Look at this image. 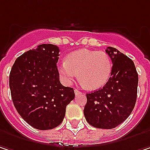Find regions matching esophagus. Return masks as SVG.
<instances>
[{
  "label": "esophagus",
  "instance_id": "obj_1",
  "mask_svg": "<svg viewBox=\"0 0 150 150\" xmlns=\"http://www.w3.org/2000/svg\"><path fill=\"white\" fill-rule=\"evenodd\" d=\"M75 95H79V94H81V93H82L81 91H79V90H77V89H75Z\"/></svg>",
  "mask_w": 150,
  "mask_h": 150
}]
</instances>
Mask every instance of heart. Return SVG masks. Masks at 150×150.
I'll return each instance as SVG.
<instances>
[{"label": "heart", "mask_w": 150, "mask_h": 150, "mask_svg": "<svg viewBox=\"0 0 150 150\" xmlns=\"http://www.w3.org/2000/svg\"><path fill=\"white\" fill-rule=\"evenodd\" d=\"M112 70V62L104 51L79 50L69 54L66 61L58 66L63 81L71 84L78 76L88 89L102 88L108 81Z\"/></svg>", "instance_id": "obj_1"}]
</instances>
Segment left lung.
<instances>
[{"mask_svg":"<svg viewBox=\"0 0 150 150\" xmlns=\"http://www.w3.org/2000/svg\"><path fill=\"white\" fill-rule=\"evenodd\" d=\"M105 52L112 62V70L102 88L87 93L84 116L89 125L99 129H112L122 124L134 109L138 75L133 61L113 47Z\"/></svg>","mask_w":150,"mask_h":150,"instance_id":"obj_1","label":"left lung"}]
</instances>
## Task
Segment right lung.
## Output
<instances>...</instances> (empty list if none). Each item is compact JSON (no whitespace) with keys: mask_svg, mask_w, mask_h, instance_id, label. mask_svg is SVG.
Returning <instances> with one entry per match:
<instances>
[{"mask_svg":"<svg viewBox=\"0 0 150 150\" xmlns=\"http://www.w3.org/2000/svg\"><path fill=\"white\" fill-rule=\"evenodd\" d=\"M60 50L43 44L19 57L9 75L13 105L21 117L41 130L57 127L66 106L75 99L74 89L63 87L57 67Z\"/></svg>","mask_w":150,"mask_h":150,"instance_id":"add662e5","label":"right lung"}]
</instances>
